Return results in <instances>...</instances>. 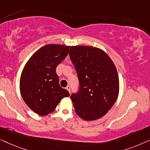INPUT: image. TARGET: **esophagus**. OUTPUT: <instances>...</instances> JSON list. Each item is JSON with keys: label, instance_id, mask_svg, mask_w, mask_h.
Listing matches in <instances>:
<instances>
[{"label": "esophagus", "instance_id": "esophagus-1", "mask_svg": "<svg viewBox=\"0 0 150 150\" xmlns=\"http://www.w3.org/2000/svg\"><path fill=\"white\" fill-rule=\"evenodd\" d=\"M66 89H67V90H68L69 93H71V88H70V86H67V88H66Z\"/></svg>", "mask_w": 150, "mask_h": 150}]
</instances>
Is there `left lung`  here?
Returning a JSON list of instances; mask_svg holds the SVG:
<instances>
[{"label":"left lung","instance_id":"left-lung-1","mask_svg":"<svg viewBox=\"0 0 150 150\" xmlns=\"http://www.w3.org/2000/svg\"><path fill=\"white\" fill-rule=\"evenodd\" d=\"M69 56L79 81V90L73 94L78 116L86 121L98 120L116 101L119 77L114 63L106 52L90 46H71Z\"/></svg>","mask_w":150,"mask_h":150}]
</instances>
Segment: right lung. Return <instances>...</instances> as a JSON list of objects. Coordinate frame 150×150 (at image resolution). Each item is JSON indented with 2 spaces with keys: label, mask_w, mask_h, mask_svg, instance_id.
<instances>
[{
  "label": "right lung",
  "mask_w": 150,
  "mask_h": 150,
  "mask_svg": "<svg viewBox=\"0 0 150 150\" xmlns=\"http://www.w3.org/2000/svg\"><path fill=\"white\" fill-rule=\"evenodd\" d=\"M70 46L56 44L40 48L23 69L20 81L21 95L29 108L39 115L53 112L64 97L69 96L60 87L56 67L66 58Z\"/></svg>",
  "instance_id": "obj_1"
}]
</instances>
